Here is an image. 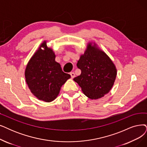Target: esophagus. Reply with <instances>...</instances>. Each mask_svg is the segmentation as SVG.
Returning a JSON list of instances; mask_svg holds the SVG:
<instances>
[{
    "instance_id": "34e87169",
    "label": "esophagus",
    "mask_w": 147,
    "mask_h": 147,
    "mask_svg": "<svg viewBox=\"0 0 147 147\" xmlns=\"http://www.w3.org/2000/svg\"><path fill=\"white\" fill-rule=\"evenodd\" d=\"M70 76H71V78H74L75 77V76L74 72H70Z\"/></svg>"
}]
</instances>
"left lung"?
Segmentation results:
<instances>
[{
	"mask_svg": "<svg viewBox=\"0 0 147 147\" xmlns=\"http://www.w3.org/2000/svg\"><path fill=\"white\" fill-rule=\"evenodd\" d=\"M77 66L80 76L74 80L81 87L84 95L91 99L101 98L112 88L117 75L115 64L104 51L93 43H88Z\"/></svg>",
	"mask_w": 147,
	"mask_h": 147,
	"instance_id": "obj_1",
	"label": "left lung"
}]
</instances>
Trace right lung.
I'll use <instances>...</instances> for the list:
<instances>
[{
	"instance_id": "obj_1",
	"label": "right lung",
	"mask_w": 147,
	"mask_h": 147,
	"mask_svg": "<svg viewBox=\"0 0 147 147\" xmlns=\"http://www.w3.org/2000/svg\"><path fill=\"white\" fill-rule=\"evenodd\" d=\"M55 58L54 52L48 48L46 41H44L25 69V76L29 89L39 100L47 102L54 100L61 87L70 78L69 74L63 72Z\"/></svg>"
}]
</instances>
